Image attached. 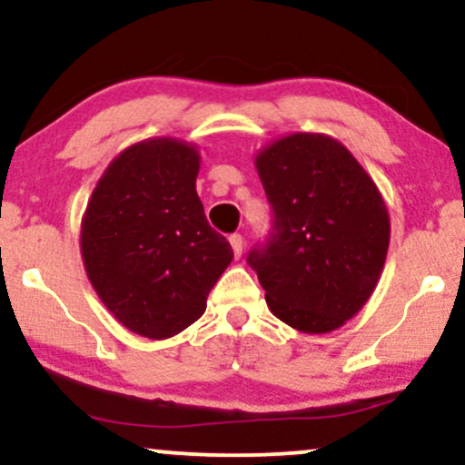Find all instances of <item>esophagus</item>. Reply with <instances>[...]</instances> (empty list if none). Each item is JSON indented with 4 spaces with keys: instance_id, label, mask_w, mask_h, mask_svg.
<instances>
[{
    "instance_id": "1",
    "label": "esophagus",
    "mask_w": 465,
    "mask_h": 465,
    "mask_svg": "<svg viewBox=\"0 0 465 465\" xmlns=\"http://www.w3.org/2000/svg\"><path fill=\"white\" fill-rule=\"evenodd\" d=\"M229 244H232V249H233V255H236V258H240V255H242L244 238L240 236V233H233V236H229Z\"/></svg>"
}]
</instances>
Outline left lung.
Wrapping results in <instances>:
<instances>
[{
	"mask_svg": "<svg viewBox=\"0 0 465 465\" xmlns=\"http://www.w3.org/2000/svg\"><path fill=\"white\" fill-rule=\"evenodd\" d=\"M273 232L247 262L269 311L306 334L339 330L371 297L391 223L381 190L325 133H288L255 154Z\"/></svg>",
	"mask_w": 465,
	"mask_h": 465,
	"instance_id": "1",
	"label": "left lung"
}]
</instances>
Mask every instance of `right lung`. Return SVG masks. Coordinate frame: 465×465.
Masks as SVG:
<instances>
[{
    "label": "right lung",
    "instance_id": "obj_1",
    "mask_svg": "<svg viewBox=\"0 0 465 465\" xmlns=\"http://www.w3.org/2000/svg\"><path fill=\"white\" fill-rule=\"evenodd\" d=\"M201 154L177 137L131 143L106 165L80 223V255L106 311L162 341L205 312L233 251L196 194Z\"/></svg>",
    "mask_w": 465,
    "mask_h": 465
}]
</instances>
